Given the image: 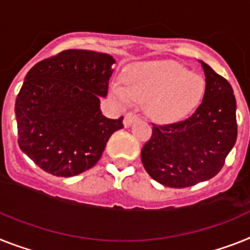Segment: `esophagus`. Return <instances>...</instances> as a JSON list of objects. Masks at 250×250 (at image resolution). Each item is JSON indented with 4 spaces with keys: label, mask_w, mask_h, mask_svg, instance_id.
Returning a JSON list of instances; mask_svg holds the SVG:
<instances>
[{
    "label": "esophagus",
    "mask_w": 250,
    "mask_h": 250,
    "mask_svg": "<svg viewBox=\"0 0 250 250\" xmlns=\"http://www.w3.org/2000/svg\"><path fill=\"white\" fill-rule=\"evenodd\" d=\"M138 119H139V117H138L137 115H134V113H127L126 116H125V119H124V126H131L135 121H138Z\"/></svg>",
    "instance_id": "34e87169"
}]
</instances>
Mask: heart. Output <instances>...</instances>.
I'll return each mask as SVG.
<instances>
[{
  "instance_id": "1",
  "label": "heart",
  "mask_w": 250,
  "mask_h": 250,
  "mask_svg": "<svg viewBox=\"0 0 250 250\" xmlns=\"http://www.w3.org/2000/svg\"><path fill=\"white\" fill-rule=\"evenodd\" d=\"M124 88L111 86L117 102L146 103V112L158 124H172L189 116L201 103L206 83L172 61H148L133 66L123 78Z\"/></svg>"
}]
</instances>
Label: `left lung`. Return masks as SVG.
<instances>
[{"label":"left lung","instance_id":"left-lung-1","mask_svg":"<svg viewBox=\"0 0 250 250\" xmlns=\"http://www.w3.org/2000/svg\"><path fill=\"white\" fill-rule=\"evenodd\" d=\"M206 76L202 103L189 119L154 125L142 149L149 176L168 188H188L221 171L238 135L236 100L229 82L201 61Z\"/></svg>","mask_w":250,"mask_h":250}]
</instances>
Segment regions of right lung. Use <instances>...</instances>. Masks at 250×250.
I'll return each mask as SVG.
<instances>
[{
    "label": "right lung",
    "instance_id": "1",
    "mask_svg": "<svg viewBox=\"0 0 250 250\" xmlns=\"http://www.w3.org/2000/svg\"><path fill=\"white\" fill-rule=\"evenodd\" d=\"M115 62L107 53L67 49L29 70L15 103L18 142L42 170L61 177L89 170L123 129L124 117L101 111Z\"/></svg>",
    "mask_w": 250,
    "mask_h": 250
}]
</instances>
